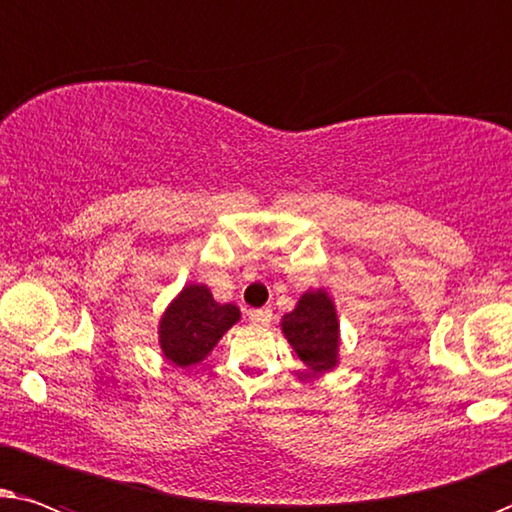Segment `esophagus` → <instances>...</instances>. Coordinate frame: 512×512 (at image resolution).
Wrapping results in <instances>:
<instances>
[{"label": "esophagus", "mask_w": 512, "mask_h": 512, "mask_svg": "<svg viewBox=\"0 0 512 512\" xmlns=\"http://www.w3.org/2000/svg\"><path fill=\"white\" fill-rule=\"evenodd\" d=\"M248 318L255 325H267L269 320H271V309H250L248 311Z\"/></svg>", "instance_id": "obj_1"}]
</instances>
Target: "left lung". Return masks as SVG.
I'll use <instances>...</instances> for the list:
<instances>
[{"instance_id": "obj_1", "label": "left lung", "mask_w": 512, "mask_h": 512, "mask_svg": "<svg viewBox=\"0 0 512 512\" xmlns=\"http://www.w3.org/2000/svg\"><path fill=\"white\" fill-rule=\"evenodd\" d=\"M283 332L304 365L313 372H327L337 365L339 323L327 292H304L295 311L283 316Z\"/></svg>"}]
</instances>
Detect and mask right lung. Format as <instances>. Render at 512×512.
<instances>
[{
    "label": "right lung",
    "mask_w": 512,
    "mask_h": 512,
    "mask_svg": "<svg viewBox=\"0 0 512 512\" xmlns=\"http://www.w3.org/2000/svg\"><path fill=\"white\" fill-rule=\"evenodd\" d=\"M238 318L241 311L234 304H217L206 285H187L159 323L163 356L180 367L196 365Z\"/></svg>",
    "instance_id": "right-lung-1"
}]
</instances>
